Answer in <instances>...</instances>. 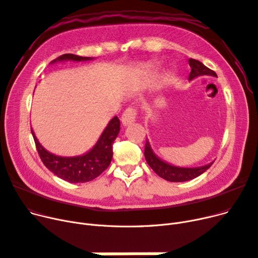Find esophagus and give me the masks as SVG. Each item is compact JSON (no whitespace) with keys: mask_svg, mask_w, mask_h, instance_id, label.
Instances as JSON below:
<instances>
[{"mask_svg":"<svg viewBox=\"0 0 258 258\" xmlns=\"http://www.w3.org/2000/svg\"><path fill=\"white\" fill-rule=\"evenodd\" d=\"M136 115H137V109L135 107H127L124 111H123L122 117H121V121L123 125H128L131 123H133L136 119Z\"/></svg>","mask_w":258,"mask_h":258,"instance_id":"34e87169","label":"esophagus"}]
</instances>
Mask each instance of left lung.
Segmentation results:
<instances>
[{
  "label": "left lung",
  "instance_id": "left-lung-1",
  "mask_svg": "<svg viewBox=\"0 0 258 258\" xmlns=\"http://www.w3.org/2000/svg\"><path fill=\"white\" fill-rule=\"evenodd\" d=\"M188 64L191 66V73L188 76V80H193L196 77L209 75V76H214L217 77L216 73L214 71L210 70L209 67L204 65L200 61L195 59H188ZM144 157L145 160L149 163V165L152 167V170L161 178L165 179L167 181L172 182H182L187 181L194 179L205 173L209 167L213 164L210 163L205 166H199V167H193V169H184V167H177L167 164L160 160L158 157H157L151 147L149 141L145 142V148H144Z\"/></svg>",
  "mask_w": 258,
  "mask_h": 258
}]
</instances>
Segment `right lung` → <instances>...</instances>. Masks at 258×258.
I'll return each mask as SVG.
<instances>
[{"label":"right lung","mask_w":258,"mask_h":258,"mask_svg":"<svg viewBox=\"0 0 258 258\" xmlns=\"http://www.w3.org/2000/svg\"><path fill=\"white\" fill-rule=\"evenodd\" d=\"M91 59L92 58L89 57H80V55L73 53H64L51 62H55L57 60L86 61ZM119 132L120 120L118 117H114L109 121L108 125L102 133L95 147L88 153L78 157H60L44 149L31 130L38 154L44 165L54 175L71 183L92 181L107 169L111 158H113V143Z\"/></svg>","instance_id":"add662e5"}]
</instances>
